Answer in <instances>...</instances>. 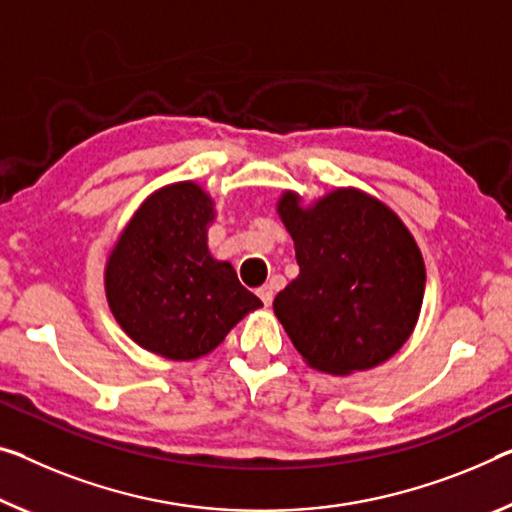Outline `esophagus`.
I'll list each match as a JSON object with an SVG mask.
<instances>
[{
  "label": "esophagus",
  "mask_w": 512,
  "mask_h": 512,
  "mask_svg": "<svg viewBox=\"0 0 512 512\" xmlns=\"http://www.w3.org/2000/svg\"><path fill=\"white\" fill-rule=\"evenodd\" d=\"M258 297H261L265 306H270L274 300V286L272 283H265V286L258 288Z\"/></svg>",
  "instance_id": "34e87169"
}]
</instances>
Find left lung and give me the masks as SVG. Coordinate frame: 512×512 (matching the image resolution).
I'll use <instances>...</instances> for the list:
<instances>
[{
	"instance_id": "1",
	"label": "left lung",
	"mask_w": 512,
	"mask_h": 512,
	"mask_svg": "<svg viewBox=\"0 0 512 512\" xmlns=\"http://www.w3.org/2000/svg\"><path fill=\"white\" fill-rule=\"evenodd\" d=\"M277 212L300 274L272 306L306 364L352 375L396 355L426 290L421 249L403 219L357 187H336L311 206L288 190Z\"/></svg>"
}]
</instances>
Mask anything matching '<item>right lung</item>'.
Segmentation results:
<instances>
[{"instance_id":"add662e5","label":"right lung","mask_w":512,"mask_h":512,"mask_svg":"<svg viewBox=\"0 0 512 512\" xmlns=\"http://www.w3.org/2000/svg\"><path fill=\"white\" fill-rule=\"evenodd\" d=\"M215 201L194 180L153 192L116 240L105 293L132 341L171 361L208 355L263 302L208 249Z\"/></svg>"}]
</instances>
